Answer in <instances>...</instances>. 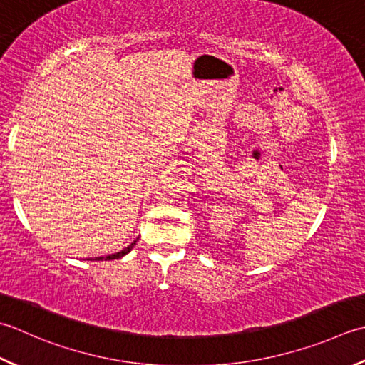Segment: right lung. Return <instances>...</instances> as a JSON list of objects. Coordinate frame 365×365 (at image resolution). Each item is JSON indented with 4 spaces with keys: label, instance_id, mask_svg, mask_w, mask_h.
Returning <instances> with one entry per match:
<instances>
[{
    "label": "right lung",
    "instance_id": "add662e5",
    "mask_svg": "<svg viewBox=\"0 0 365 365\" xmlns=\"http://www.w3.org/2000/svg\"><path fill=\"white\" fill-rule=\"evenodd\" d=\"M135 242H138V240H134L131 245H128L126 248H123V250H121V252H118V253H113V255H109V256H106V258H104V256H103V258H96L95 261H103V259H106V261H109V259H118V258H123V256H125V255H128V253H130V252H131V250H133V247L135 245Z\"/></svg>",
    "mask_w": 365,
    "mask_h": 365
}]
</instances>
